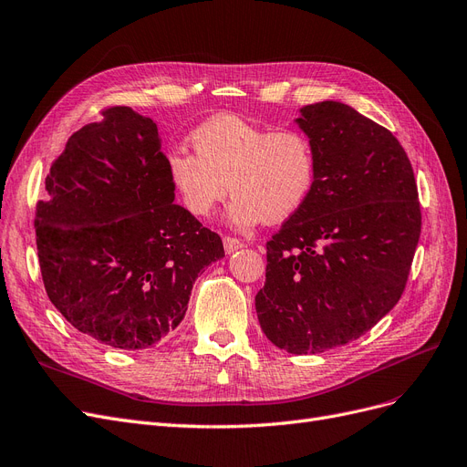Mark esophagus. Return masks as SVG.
Returning <instances> with one entry per match:
<instances>
[{
    "mask_svg": "<svg viewBox=\"0 0 467 467\" xmlns=\"http://www.w3.org/2000/svg\"><path fill=\"white\" fill-rule=\"evenodd\" d=\"M223 244H224V252H227V254H234L236 250H240V248H244V244H243V240H238V238H233V236H224V238H223Z\"/></svg>",
    "mask_w": 467,
    "mask_h": 467,
    "instance_id": "obj_1",
    "label": "esophagus"
}]
</instances>
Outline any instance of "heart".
<instances>
[{"instance_id":"heart-1","label":"heart","mask_w":467,"mask_h":467,"mask_svg":"<svg viewBox=\"0 0 467 467\" xmlns=\"http://www.w3.org/2000/svg\"><path fill=\"white\" fill-rule=\"evenodd\" d=\"M194 153L169 151L171 186L196 217H207L227 198L238 229L296 215L317 181L316 150L296 129L269 130L236 115H215L190 134Z\"/></svg>"}]
</instances>
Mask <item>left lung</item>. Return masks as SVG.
I'll return each instance as SVG.
<instances>
[{"instance_id":"8db88e82","label":"left lung","mask_w":467,"mask_h":467,"mask_svg":"<svg viewBox=\"0 0 467 467\" xmlns=\"http://www.w3.org/2000/svg\"><path fill=\"white\" fill-rule=\"evenodd\" d=\"M317 181L267 243L262 331L290 354L366 335L400 300L421 233L413 169L390 130L342 101L300 108Z\"/></svg>"}]
</instances>
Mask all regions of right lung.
<instances>
[{"label": "right lung", "mask_w": 467, "mask_h": 467, "mask_svg": "<svg viewBox=\"0 0 467 467\" xmlns=\"http://www.w3.org/2000/svg\"><path fill=\"white\" fill-rule=\"evenodd\" d=\"M158 125L111 108L77 130L46 177L36 244L47 296L77 331L151 348L184 319L219 234L175 202Z\"/></svg>", "instance_id": "add662e5"}]
</instances>
